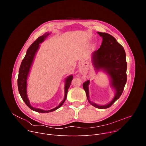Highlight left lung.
<instances>
[{
  "label": "left lung",
  "instance_id": "1",
  "mask_svg": "<svg viewBox=\"0 0 146 146\" xmlns=\"http://www.w3.org/2000/svg\"><path fill=\"white\" fill-rule=\"evenodd\" d=\"M97 33L102 37L103 40L100 48L92 54V64L96 71H102L108 74L110 86L115 91V95L109 103L99 105L90 99L88 86L90 81L84 82L82 86L91 105L100 109H105L110 108L121 96L123 91L127 79V63L125 51L116 39L107 33Z\"/></svg>",
  "mask_w": 146,
  "mask_h": 146
}]
</instances>
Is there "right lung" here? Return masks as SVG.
<instances>
[{
  "mask_svg": "<svg viewBox=\"0 0 146 146\" xmlns=\"http://www.w3.org/2000/svg\"><path fill=\"white\" fill-rule=\"evenodd\" d=\"M49 35H50L49 33H46L43 36H41L40 37H38V38L36 41H35L32 44V45L29 47V48L27 51V54L21 62V66L19 69L18 81H17L19 93L21 96L23 100H24V102L27 105V106L29 108H30L31 110L35 111H36L38 113H41L52 112L59 109L62 105H63L66 99L68 91L71 84V82L73 80V75H70L65 78V96L63 100H62L59 105L56 108L49 110H44L41 109L33 108V106H31L27 95V84H28L27 82H28V76L35 59V55L39 48V47H40L39 44L43 42L44 40L46 39V38L48 37Z\"/></svg>",
  "mask_w": 146,
  "mask_h": 146,
  "instance_id": "add662e5",
  "label": "right lung"
}]
</instances>
